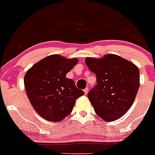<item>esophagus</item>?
I'll return each instance as SVG.
<instances>
[{"instance_id": "34e87169", "label": "esophagus", "mask_w": 155, "mask_h": 155, "mask_svg": "<svg viewBox=\"0 0 155 155\" xmlns=\"http://www.w3.org/2000/svg\"><path fill=\"white\" fill-rule=\"evenodd\" d=\"M88 92H89V89H88V88H86V89H84V92H85V94H86V95H87Z\"/></svg>"}]
</instances>
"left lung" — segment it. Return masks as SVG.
Here are the masks:
<instances>
[{
    "label": "left lung",
    "instance_id": "obj_1",
    "mask_svg": "<svg viewBox=\"0 0 155 155\" xmlns=\"http://www.w3.org/2000/svg\"><path fill=\"white\" fill-rule=\"evenodd\" d=\"M88 68L96 76L95 85L88 93L95 113L107 121L121 118L134 102L139 88V70L117 55L102 59L86 58Z\"/></svg>",
    "mask_w": 155,
    "mask_h": 155
}]
</instances>
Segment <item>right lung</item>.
<instances>
[{"label":"right lung","instance_id":"1","mask_svg":"<svg viewBox=\"0 0 155 155\" xmlns=\"http://www.w3.org/2000/svg\"><path fill=\"white\" fill-rule=\"evenodd\" d=\"M78 63L51 55L32 66L24 76L27 95L36 112L50 121H60L71 113L76 100L84 95L66 74Z\"/></svg>","mask_w":155,"mask_h":155}]
</instances>
